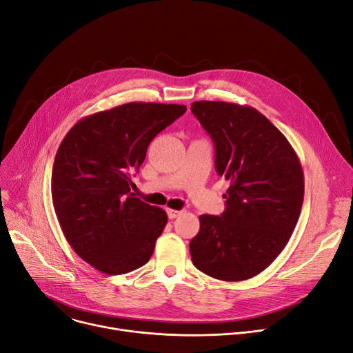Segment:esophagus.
Instances as JSON below:
<instances>
[{
	"label": "esophagus",
	"mask_w": 353,
	"mask_h": 353,
	"mask_svg": "<svg viewBox=\"0 0 353 353\" xmlns=\"http://www.w3.org/2000/svg\"><path fill=\"white\" fill-rule=\"evenodd\" d=\"M181 214L180 210H174V209H167V216H169V219H176Z\"/></svg>",
	"instance_id": "esophagus-1"
}]
</instances>
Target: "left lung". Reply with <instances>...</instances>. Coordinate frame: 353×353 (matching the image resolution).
Listing matches in <instances>:
<instances>
[{
  "label": "left lung",
  "mask_w": 353,
  "mask_h": 353,
  "mask_svg": "<svg viewBox=\"0 0 353 353\" xmlns=\"http://www.w3.org/2000/svg\"><path fill=\"white\" fill-rule=\"evenodd\" d=\"M192 113L214 143L219 176L230 184L221 216L199 217L193 265L219 281L250 279L281 254L298 223L305 193L299 157L250 105L203 100L192 103Z\"/></svg>",
  "instance_id": "obj_1"
}]
</instances>
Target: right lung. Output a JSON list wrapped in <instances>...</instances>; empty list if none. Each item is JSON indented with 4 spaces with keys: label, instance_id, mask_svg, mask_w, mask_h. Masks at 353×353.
I'll use <instances>...</instances> for the list:
<instances>
[{
    "label": "right lung",
    "instance_id": "obj_1",
    "mask_svg": "<svg viewBox=\"0 0 353 353\" xmlns=\"http://www.w3.org/2000/svg\"><path fill=\"white\" fill-rule=\"evenodd\" d=\"M188 107L127 103L87 116L71 127L55 154L52 206L67 242L105 274L145 265L167 214L130 192L152 140Z\"/></svg>",
    "mask_w": 353,
    "mask_h": 353
}]
</instances>
